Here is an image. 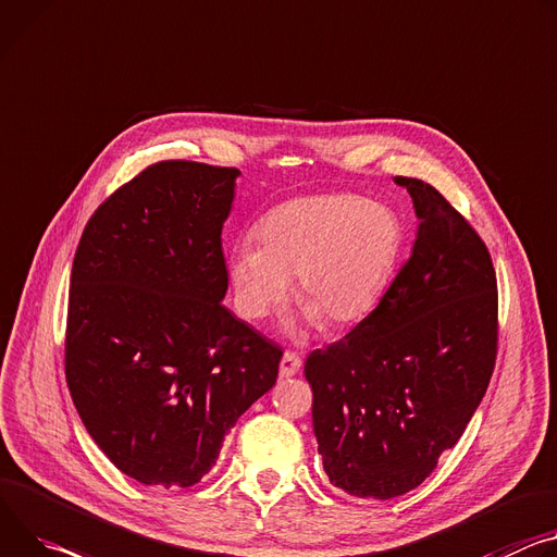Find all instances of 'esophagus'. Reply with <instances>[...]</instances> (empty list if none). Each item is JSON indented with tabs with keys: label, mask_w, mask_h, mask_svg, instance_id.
Masks as SVG:
<instances>
[{
	"label": "esophagus",
	"mask_w": 557,
	"mask_h": 557,
	"mask_svg": "<svg viewBox=\"0 0 557 557\" xmlns=\"http://www.w3.org/2000/svg\"><path fill=\"white\" fill-rule=\"evenodd\" d=\"M299 369H301V358L297 356V352L286 350L282 356V362H280V375L282 377H293V375L299 373Z\"/></svg>",
	"instance_id": "34e87169"
}]
</instances>
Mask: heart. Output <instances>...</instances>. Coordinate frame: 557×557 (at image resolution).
<instances>
[{"instance_id":"obj_1","label":"heart","mask_w":557,"mask_h":557,"mask_svg":"<svg viewBox=\"0 0 557 557\" xmlns=\"http://www.w3.org/2000/svg\"><path fill=\"white\" fill-rule=\"evenodd\" d=\"M256 235L260 244L239 239L226 252L237 311L248 320L271 315L284 307L295 277L307 324L326 331L371 313L401 246L391 209L344 193L282 201L258 222Z\"/></svg>"}]
</instances>
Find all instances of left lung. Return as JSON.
<instances>
[{
    "label": "left lung",
    "instance_id": "1",
    "mask_svg": "<svg viewBox=\"0 0 557 557\" xmlns=\"http://www.w3.org/2000/svg\"><path fill=\"white\" fill-rule=\"evenodd\" d=\"M395 182L420 220L411 258L375 311L305 364L331 484L375 499L431 475L480 407L497 352V284L484 242L431 184Z\"/></svg>",
    "mask_w": 557,
    "mask_h": 557
}]
</instances>
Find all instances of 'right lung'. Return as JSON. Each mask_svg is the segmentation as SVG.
I'll return each instance as SVG.
<instances>
[{
    "label": "right lung",
    "mask_w": 557,
    "mask_h": 557,
    "mask_svg": "<svg viewBox=\"0 0 557 557\" xmlns=\"http://www.w3.org/2000/svg\"><path fill=\"white\" fill-rule=\"evenodd\" d=\"M237 169L160 162L88 220L71 273L66 382L107 458L146 486H193L273 388L282 348L222 301Z\"/></svg>",
    "instance_id": "right-lung-1"
}]
</instances>
